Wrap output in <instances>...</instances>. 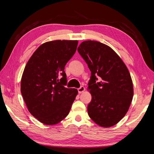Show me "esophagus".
Masks as SVG:
<instances>
[{
    "label": "esophagus",
    "instance_id": "1",
    "mask_svg": "<svg viewBox=\"0 0 154 154\" xmlns=\"http://www.w3.org/2000/svg\"><path fill=\"white\" fill-rule=\"evenodd\" d=\"M77 90H78V92H79V94H81V93H82V92H83L85 91V88H84V86H81L80 88H79L77 89Z\"/></svg>",
    "mask_w": 154,
    "mask_h": 154
}]
</instances>
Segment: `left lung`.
<instances>
[{
	"label": "left lung",
	"instance_id": "obj_1",
	"mask_svg": "<svg viewBox=\"0 0 154 154\" xmlns=\"http://www.w3.org/2000/svg\"><path fill=\"white\" fill-rule=\"evenodd\" d=\"M77 51L91 71L88 90L92 100L88 105L90 118L103 127L121 120L133 97V85L125 64L110 47L94 41H83Z\"/></svg>",
	"mask_w": 154,
	"mask_h": 154
}]
</instances>
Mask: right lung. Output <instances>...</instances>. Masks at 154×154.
Returning <instances> with one entry per match:
<instances>
[{"mask_svg":"<svg viewBox=\"0 0 154 154\" xmlns=\"http://www.w3.org/2000/svg\"><path fill=\"white\" fill-rule=\"evenodd\" d=\"M77 41L57 40L38 48L26 65L21 93L30 113L43 124L54 125L68 116L77 90L67 88L65 65Z\"/></svg>","mask_w":154,"mask_h":154,"instance_id":"add662e5","label":"right lung"}]
</instances>
